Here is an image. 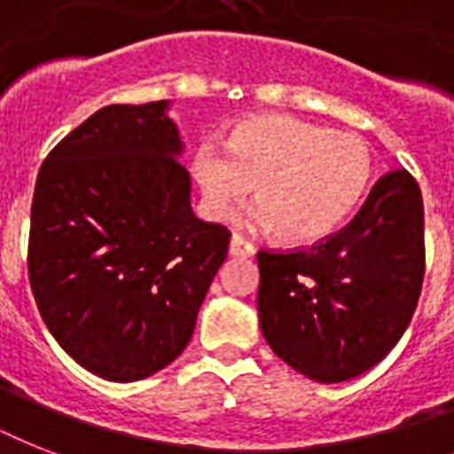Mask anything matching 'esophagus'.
Segmentation results:
<instances>
[{
  "label": "esophagus",
  "instance_id": "1",
  "mask_svg": "<svg viewBox=\"0 0 454 454\" xmlns=\"http://www.w3.org/2000/svg\"><path fill=\"white\" fill-rule=\"evenodd\" d=\"M231 254L233 256H254L256 254V247L252 245L249 240H245L242 235H233L231 238Z\"/></svg>",
  "mask_w": 454,
  "mask_h": 454
}]
</instances>
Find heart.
<instances>
[{"label": "heart", "instance_id": "heart-1", "mask_svg": "<svg viewBox=\"0 0 454 454\" xmlns=\"http://www.w3.org/2000/svg\"><path fill=\"white\" fill-rule=\"evenodd\" d=\"M372 151L348 131L290 115H256L228 134L226 148L202 141L192 155L207 212L228 219L256 185L259 205L242 223L313 245L341 228L372 181Z\"/></svg>", "mask_w": 454, "mask_h": 454}]
</instances>
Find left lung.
<instances>
[{
  "label": "left lung",
  "mask_w": 454,
  "mask_h": 454,
  "mask_svg": "<svg viewBox=\"0 0 454 454\" xmlns=\"http://www.w3.org/2000/svg\"><path fill=\"white\" fill-rule=\"evenodd\" d=\"M256 262L273 353L313 381L353 380L398 344L419 301L422 191L410 171H388L339 233L310 249H262Z\"/></svg>",
  "instance_id": "1"
}]
</instances>
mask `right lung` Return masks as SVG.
I'll return each mask as SVG.
<instances>
[{
	"instance_id": "add662e5",
	"label": "right lung",
	"mask_w": 454,
	"mask_h": 454,
	"mask_svg": "<svg viewBox=\"0 0 454 454\" xmlns=\"http://www.w3.org/2000/svg\"><path fill=\"white\" fill-rule=\"evenodd\" d=\"M169 101L106 106L60 141L32 195L27 273L60 348L108 381L181 356L226 259V226L192 214Z\"/></svg>"
}]
</instances>
